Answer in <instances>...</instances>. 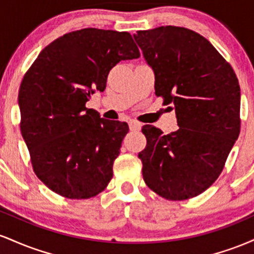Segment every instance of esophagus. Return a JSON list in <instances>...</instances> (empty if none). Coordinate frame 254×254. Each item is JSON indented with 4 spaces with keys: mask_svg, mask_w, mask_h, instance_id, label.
Instances as JSON below:
<instances>
[{
    "mask_svg": "<svg viewBox=\"0 0 254 254\" xmlns=\"http://www.w3.org/2000/svg\"><path fill=\"white\" fill-rule=\"evenodd\" d=\"M129 127H130L131 131H135V132H137V131H141L142 125L139 124L138 122L131 121V122H129Z\"/></svg>",
    "mask_w": 254,
    "mask_h": 254,
    "instance_id": "34e87169",
    "label": "esophagus"
}]
</instances>
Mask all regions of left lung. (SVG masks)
<instances>
[{
  "mask_svg": "<svg viewBox=\"0 0 254 254\" xmlns=\"http://www.w3.org/2000/svg\"><path fill=\"white\" fill-rule=\"evenodd\" d=\"M155 75V94L176 111L170 135L144 125L138 154L148 188L170 200L196 197L211 186L240 133V86L209 40L184 27L161 26L133 34Z\"/></svg>",
  "mask_w": 254,
  "mask_h": 254,
  "instance_id": "1",
  "label": "left lung"
}]
</instances>
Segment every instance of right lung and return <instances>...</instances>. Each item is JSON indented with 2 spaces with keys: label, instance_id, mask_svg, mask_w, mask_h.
I'll return each instance as SVG.
<instances>
[{
  "label": "right lung",
  "instance_id": "obj_1",
  "mask_svg": "<svg viewBox=\"0 0 254 254\" xmlns=\"http://www.w3.org/2000/svg\"><path fill=\"white\" fill-rule=\"evenodd\" d=\"M139 57L127 32L83 28L49 44L19 89L21 135L34 173L61 196L87 199L105 190L129 131L106 121L86 103L104 92L121 61Z\"/></svg>",
  "mask_w": 254,
  "mask_h": 254
}]
</instances>
